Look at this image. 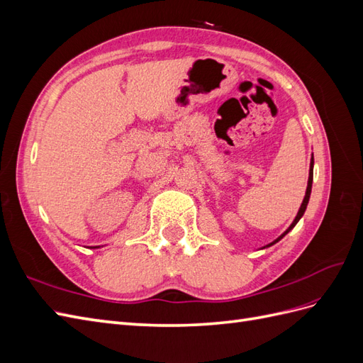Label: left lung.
I'll return each mask as SVG.
<instances>
[{
    "label": "left lung",
    "mask_w": 363,
    "mask_h": 363,
    "mask_svg": "<svg viewBox=\"0 0 363 363\" xmlns=\"http://www.w3.org/2000/svg\"><path fill=\"white\" fill-rule=\"evenodd\" d=\"M312 182H313V156H312V162H311V169H309V182H307V189H306V195H304V200H303V203H301V207H300V211H298V213H296V216H295V219H294V223L289 225V228L286 230V232H284L281 236H279L276 240H274V242H271L269 245H267V247H271V245H274L276 242H279V240L284 236V235H288L291 230L295 227V224L300 221V218L304 215V212H306V207H307V203H309V199H311V192H312Z\"/></svg>",
    "instance_id": "left-lung-1"
}]
</instances>
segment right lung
I'll return each mask as SVG.
<instances>
[{"label":"right lung","mask_w":363,"mask_h":363,"mask_svg":"<svg viewBox=\"0 0 363 363\" xmlns=\"http://www.w3.org/2000/svg\"><path fill=\"white\" fill-rule=\"evenodd\" d=\"M95 248H96V247H95Z\"/></svg>","instance_id":"right-lung-1"}]
</instances>
